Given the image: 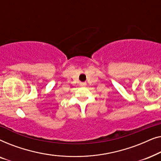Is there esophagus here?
Segmentation results:
<instances>
[{"instance_id":"1","label":"esophagus","mask_w":161,"mask_h":161,"mask_svg":"<svg viewBox=\"0 0 161 161\" xmlns=\"http://www.w3.org/2000/svg\"><path fill=\"white\" fill-rule=\"evenodd\" d=\"M80 86H86V83H81Z\"/></svg>"}]
</instances>
